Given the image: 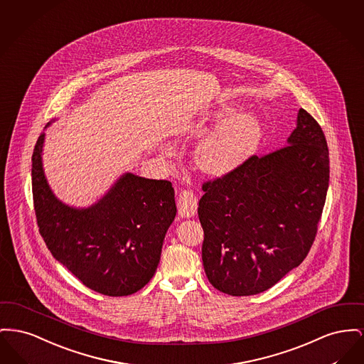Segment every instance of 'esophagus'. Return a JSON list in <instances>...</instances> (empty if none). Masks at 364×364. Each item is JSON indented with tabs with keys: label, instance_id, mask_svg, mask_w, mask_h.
I'll list each match as a JSON object with an SVG mask.
<instances>
[{
	"label": "esophagus",
	"instance_id": "1",
	"mask_svg": "<svg viewBox=\"0 0 364 364\" xmlns=\"http://www.w3.org/2000/svg\"><path fill=\"white\" fill-rule=\"evenodd\" d=\"M178 208L182 218H191L197 210V198L193 191H182L178 197Z\"/></svg>",
	"mask_w": 364,
	"mask_h": 364
}]
</instances>
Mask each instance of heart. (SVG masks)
Here are the masks:
<instances>
[{"instance_id": "obj_1", "label": "heart", "mask_w": 364, "mask_h": 364, "mask_svg": "<svg viewBox=\"0 0 364 364\" xmlns=\"http://www.w3.org/2000/svg\"><path fill=\"white\" fill-rule=\"evenodd\" d=\"M230 111L216 116L225 119ZM260 124L253 114H237L219 123L207 135L198 149L200 166L212 173H225L237 167L256 146Z\"/></svg>"}]
</instances>
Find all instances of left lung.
<instances>
[{"mask_svg": "<svg viewBox=\"0 0 364 364\" xmlns=\"http://www.w3.org/2000/svg\"><path fill=\"white\" fill-rule=\"evenodd\" d=\"M328 148L300 108L287 145L252 154L203 183L198 219L210 285L230 296L262 293L306 259L325 207Z\"/></svg>", "mask_w": 364, "mask_h": 364, "instance_id": "obj_1", "label": "left lung"}]
</instances>
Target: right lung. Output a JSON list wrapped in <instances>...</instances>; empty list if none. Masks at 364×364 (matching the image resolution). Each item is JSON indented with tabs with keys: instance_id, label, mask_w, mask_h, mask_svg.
<instances>
[{
	"instance_id": "right-lung-1",
	"label": "right lung",
	"mask_w": 364,
	"mask_h": 364,
	"mask_svg": "<svg viewBox=\"0 0 364 364\" xmlns=\"http://www.w3.org/2000/svg\"><path fill=\"white\" fill-rule=\"evenodd\" d=\"M33 152V200L39 232L53 257L85 287L105 296H129L156 272L176 205L173 183L123 175L87 210L64 205L49 189L41 154Z\"/></svg>"
}]
</instances>
